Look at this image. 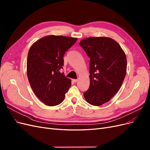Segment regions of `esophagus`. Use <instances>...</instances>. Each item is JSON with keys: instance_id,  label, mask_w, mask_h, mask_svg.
Returning <instances> with one entry per match:
<instances>
[{"instance_id": "1", "label": "esophagus", "mask_w": 150, "mask_h": 150, "mask_svg": "<svg viewBox=\"0 0 150 150\" xmlns=\"http://www.w3.org/2000/svg\"><path fill=\"white\" fill-rule=\"evenodd\" d=\"M72 81H73L74 83H76L77 81H78V79H72Z\"/></svg>"}]
</instances>
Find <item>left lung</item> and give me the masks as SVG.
<instances>
[{
    "mask_svg": "<svg viewBox=\"0 0 150 150\" xmlns=\"http://www.w3.org/2000/svg\"><path fill=\"white\" fill-rule=\"evenodd\" d=\"M79 45L90 58V85L84 97L91 105L101 106L115 96L123 82L125 53L115 40L106 37L84 39Z\"/></svg>",
    "mask_w": 150,
    "mask_h": 150,
    "instance_id": "1",
    "label": "left lung"
}]
</instances>
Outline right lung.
<instances>
[{
    "label": "right lung",
    "mask_w": 150,
    "mask_h": 150,
    "mask_svg": "<svg viewBox=\"0 0 150 150\" xmlns=\"http://www.w3.org/2000/svg\"><path fill=\"white\" fill-rule=\"evenodd\" d=\"M77 38L47 35L38 40L29 49L27 74L34 93L49 106L61 103L71 86V79L60 71L64 66V54Z\"/></svg>",
    "instance_id": "add662e5"
}]
</instances>
